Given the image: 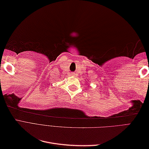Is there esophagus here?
<instances>
[{
    "instance_id": "34e87169",
    "label": "esophagus",
    "mask_w": 149,
    "mask_h": 149,
    "mask_svg": "<svg viewBox=\"0 0 149 149\" xmlns=\"http://www.w3.org/2000/svg\"><path fill=\"white\" fill-rule=\"evenodd\" d=\"M71 76H74L76 75V74H74V73H71Z\"/></svg>"
}]
</instances>
